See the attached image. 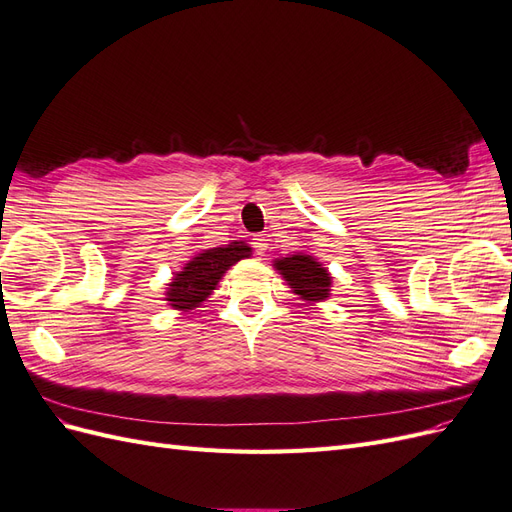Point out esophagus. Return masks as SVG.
I'll list each match as a JSON object with an SVG mask.
<instances>
[{"mask_svg": "<svg viewBox=\"0 0 512 512\" xmlns=\"http://www.w3.org/2000/svg\"><path fill=\"white\" fill-rule=\"evenodd\" d=\"M252 245H254V250H256V254H265L267 250H269V239L265 237V235H256L254 239H252Z\"/></svg>", "mask_w": 512, "mask_h": 512, "instance_id": "1", "label": "esophagus"}]
</instances>
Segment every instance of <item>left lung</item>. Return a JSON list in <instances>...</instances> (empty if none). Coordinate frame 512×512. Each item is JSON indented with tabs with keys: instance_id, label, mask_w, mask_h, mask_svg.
<instances>
[{
	"instance_id": "left-lung-1",
	"label": "left lung",
	"mask_w": 512,
	"mask_h": 512,
	"mask_svg": "<svg viewBox=\"0 0 512 512\" xmlns=\"http://www.w3.org/2000/svg\"><path fill=\"white\" fill-rule=\"evenodd\" d=\"M275 269L286 277L294 292L301 294V299L322 301L329 297L331 275L312 256L294 254L290 258H282L275 262Z\"/></svg>"
}]
</instances>
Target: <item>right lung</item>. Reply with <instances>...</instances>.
<instances>
[{
	"label": "right lung",
	"instance_id": "1",
	"mask_svg": "<svg viewBox=\"0 0 512 512\" xmlns=\"http://www.w3.org/2000/svg\"><path fill=\"white\" fill-rule=\"evenodd\" d=\"M250 247L235 241L226 247H213L203 254L192 258L175 280L168 284L166 301L177 309H192L203 303L211 290L218 286V280L226 273L228 267L235 265L241 258L250 256Z\"/></svg>",
	"mask_w": 512,
	"mask_h": 512
}]
</instances>
